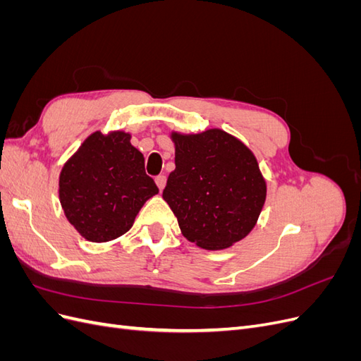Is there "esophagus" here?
<instances>
[{"instance_id": "34e87169", "label": "esophagus", "mask_w": 361, "mask_h": 361, "mask_svg": "<svg viewBox=\"0 0 361 361\" xmlns=\"http://www.w3.org/2000/svg\"><path fill=\"white\" fill-rule=\"evenodd\" d=\"M155 182H157L159 190H164V187H166V183H167V178L164 176V174H159V176L155 178Z\"/></svg>"}]
</instances>
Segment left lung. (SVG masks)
<instances>
[{"label":"left lung","mask_w":361,"mask_h":361,"mask_svg":"<svg viewBox=\"0 0 361 361\" xmlns=\"http://www.w3.org/2000/svg\"><path fill=\"white\" fill-rule=\"evenodd\" d=\"M174 169L162 197L182 235L206 250L244 239L267 200V180L241 140L212 128L199 134L173 130Z\"/></svg>","instance_id":"obj_1"}]
</instances>
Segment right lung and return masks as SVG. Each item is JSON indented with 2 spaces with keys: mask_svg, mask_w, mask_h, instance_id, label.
<instances>
[{
  "mask_svg": "<svg viewBox=\"0 0 361 361\" xmlns=\"http://www.w3.org/2000/svg\"><path fill=\"white\" fill-rule=\"evenodd\" d=\"M145 157L125 130L87 137L64 162L59 197L69 223L92 243H108L133 227L143 204L158 194Z\"/></svg>",
  "mask_w": 361,
  "mask_h": 361,
  "instance_id": "obj_1",
  "label": "right lung"
}]
</instances>
